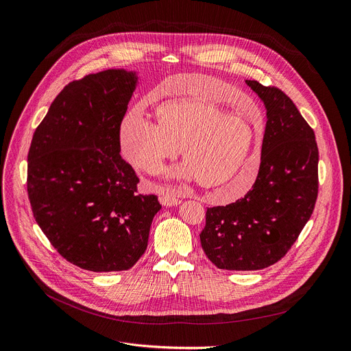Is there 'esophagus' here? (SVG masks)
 <instances>
[{
    "label": "esophagus",
    "mask_w": 351,
    "mask_h": 351,
    "mask_svg": "<svg viewBox=\"0 0 351 351\" xmlns=\"http://www.w3.org/2000/svg\"><path fill=\"white\" fill-rule=\"evenodd\" d=\"M159 202H161L162 206H167V207H172V206H178L180 204V199H178L175 195L172 193H165L162 195L161 197H159Z\"/></svg>",
    "instance_id": "esophagus-1"
}]
</instances>
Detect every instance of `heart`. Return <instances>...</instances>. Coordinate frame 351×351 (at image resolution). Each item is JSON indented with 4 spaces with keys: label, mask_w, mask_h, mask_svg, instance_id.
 Returning <instances> with one entry per match:
<instances>
[{
    "label": "heart",
    "mask_w": 351,
    "mask_h": 351,
    "mask_svg": "<svg viewBox=\"0 0 351 351\" xmlns=\"http://www.w3.org/2000/svg\"><path fill=\"white\" fill-rule=\"evenodd\" d=\"M197 78L178 75L164 84L172 101L156 108V124L137 113L127 114L120 125L121 151L134 167L155 173L179 149L184 165L175 175L196 179L221 200H234L245 195L259 175L263 136L242 116L227 114L206 101L204 92L176 89Z\"/></svg>",
    "instance_id": "obj_1"
}]
</instances>
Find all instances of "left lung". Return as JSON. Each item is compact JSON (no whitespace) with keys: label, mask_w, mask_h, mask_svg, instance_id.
I'll use <instances>...</instances> for the list:
<instances>
[{"label":"left lung","mask_w":351,"mask_h":351,"mask_svg":"<svg viewBox=\"0 0 351 351\" xmlns=\"http://www.w3.org/2000/svg\"><path fill=\"white\" fill-rule=\"evenodd\" d=\"M246 84L267 109L259 175L245 197L208 207L200 242L224 270H262L291 249L311 218L319 189L315 133L294 102L273 85Z\"/></svg>","instance_id":"1"}]
</instances>
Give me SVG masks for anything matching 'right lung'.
<instances>
[{
	"label": "right lung",
	"mask_w": 351,
	"mask_h": 351,
	"mask_svg": "<svg viewBox=\"0 0 351 351\" xmlns=\"http://www.w3.org/2000/svg\"><path fill=\"white\" fill-rule=\"evenodd\" d=\"M137 80L108 70L67 84L27 152V197L38 226L67 262L97 273L132 269L148 245L155 195L120 156V125Z\"/></svg>",
	"instance_id": "right-lung-1"
}]
</instances>
